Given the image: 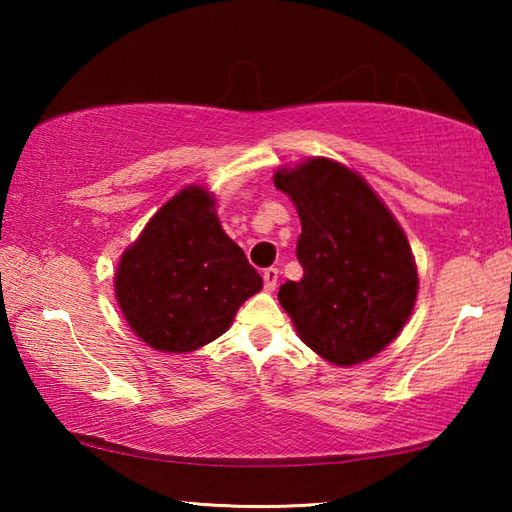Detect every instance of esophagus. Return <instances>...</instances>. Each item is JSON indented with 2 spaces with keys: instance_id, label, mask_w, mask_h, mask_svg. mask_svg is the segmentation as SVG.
Segmentation results:
<instances>
[{
  "instance_id": "esophagus-1",
  "label": "esophagus",
  "mask_w": 512,
  "mask_h": 512,
  "mask_svg": "<svg viewBox=\"0 0 512 512\" xmlns=\"http://www.w3.org/2000/svg\"><path fill=\"white\" fill-rule=\"evenodd\" d=\"M262 277H264V289L266 291H275V287H277V277H280V271H277V268H264V273H262Z\"/></svg>"
}]
</instances>
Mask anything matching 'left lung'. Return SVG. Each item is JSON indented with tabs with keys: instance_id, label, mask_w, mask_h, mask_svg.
Segmentation results:
<instances>
[{
	"instance_id": "obj_1",
	"label": "left lung",
	"mask_w": 512,
	"mask_h": 512,
	"mask_svg": "<svg viewBox=\"0 0 512 512\" xmlns=\"http://www.w3.org/2000/svg\"><path fill=\"white\" fill-rule=\"evenodd\" d=\"M298 207L305 275L280 287L300 339L336 366L375 357L402 332L418 296L409 241L366 180L327 158L275 173Z\"/></svg>"
}]
</instances>
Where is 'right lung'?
I'll return each mask as SVG.
<instances>
[{"label":"right lung","instance_id":"right-lung-1","mask_svg":"<svg viewBox=\"0 0 512 512\" xmlns=\"http://www.w3.org/2000/svg\"><path fill=\"white\" fill-rule=\"evenodd\" d=\"M259 289L262 277L223 232L203 187H187L162 205L115 275L128 325L162 352L214 341Z\"/></svg>","mask_w":512,"mask_h":512}]
</instances>
